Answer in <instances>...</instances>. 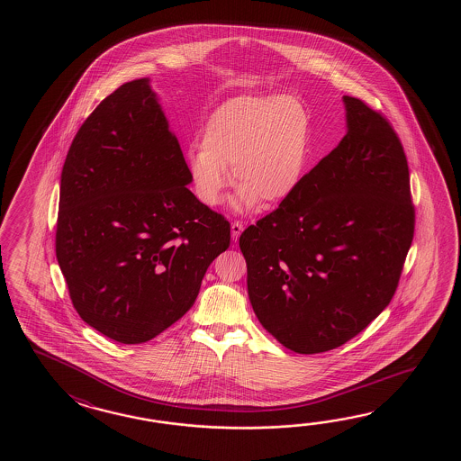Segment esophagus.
<instances>
[{
  "instance_id": "34e87169",
  "label": "esophagus",
  "mask_w": 461,
  "mask_h": 461,
  "mask_svg": "<svg viewBox=\"0 0 461 461\" xmlns=\"http://www.w3.org/2000/svg\"><path fill=\"white\" fill-rule=\"evenodd\" d=\"M242 230H244V224L242 222H239V221H234L232 224H230V232H232V239L237 240L240 234H242Z\"/></svg>"
}]
</instances>
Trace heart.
<instances>
[{"label": "heart", "instance_id": "obj_1", "mask_svg": "<svg viewBox=\"0 0 461 461\" xmlns=\"http://www.w3.org/2000/svg\"><path fill=\"white\" fill-rule=\"evenodd\" d=\"M308 149V120L292 97H240L209 118L203 145L189 149L197 199L221 203L227 187H240L235 206L275 204L294 193Z\"/></svg>", "mask_w": 461, "mask_h": 461}]
</instances>
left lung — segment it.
Wrapping results in <instances>:
<instances>
[{
	"instance_id": "1",
	"label": "left lung",
	"mask_w": 461,
	"mask_h": 461,
	"mask_svg": "<svg viewBox=\"0 0 461 461\" xmlns=\"http://www.w3.org/2000/svg\"><path fill=\"white\" fill-rule=\"evenodd\" d=\"M343 100L339 145L239 239L258 321L298 354L339 348L381 314L415 230L401 138L381 112Z\"/></svg>"
}]
</instances>
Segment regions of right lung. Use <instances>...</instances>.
<instances>
[{
	"instance_id": "obj_1",
	"label": "right lung",
	"mask_w": 461,
	"mask_h": 461,
	"mask_svg": "<svg viewBox=\"0 0 461 461\" xmlns=\"http://www.w3.org/2000/svg\"><path fill=\"white\" fill-rule=\"evenodd\" d=\"M191 181L148 78L120 86L78 128L60 175L56 257L98 333L147 343L196 302L230 224Z\"/></svg>"
}]
</instances>
